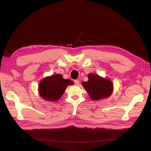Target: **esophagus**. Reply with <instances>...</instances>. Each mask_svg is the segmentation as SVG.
Masks as SVG:
<instances>
[{"label": "esophagus", "mask_w": 151, "mask_h": 151, "mask_svg": "<svg viewBox=\"0 0 151 151\" xmlns=\"http://www.w3.org/2000/svg\"><path fill=\"white\" fill-rule=\"evenodd\" d=\"M74 83H75V85H79V80H75V81H74Z\"/></svg>", "instance_id": "1"}]
</instances>
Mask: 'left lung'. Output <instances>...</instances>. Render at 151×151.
<instances>
[{"label": "left lung", "mask_w": 151, "mask_h": 151, "mask_svg": "<svg viewBox=\"0 0 151 151\" xmlns=\"http://www.w3.org/2000/svg\"><path fill=\"white\" fill-rule=\"evenodd\" d=\"M88 81H82V85L93 100H99L111 95L114 86L111 80L94 73L88 74Z\"/></svg>", "instance_id": "obj_1"}]
</instances>
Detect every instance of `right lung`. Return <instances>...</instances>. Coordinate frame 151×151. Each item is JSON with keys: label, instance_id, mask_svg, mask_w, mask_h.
I'll return each mask as SVG.
<instances>
[{"label": "right lung", "instance_id": "right-lung-1", "mask_svg": "<svg viewBox=\"0 0 151 151\" xmlns=\"http://www.w3.org/2000/svg\"><path fill=\"white\" fill-rule=\"evenodd\" d=\"M72 81L64 79L61 74H55L43 79L39 84V93L44 100L55 101L63 96L68 85H73Z\"/></svg>", "mask_w": 151, "mask_h": 151}]
</instances>
